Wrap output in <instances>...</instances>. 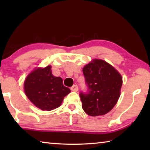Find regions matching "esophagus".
<instances>
[{
  "mask_svg": "<svg viewBox=\"0 0 150 150\" xmlns=\"http://www.w3.org/2000/svg\"><path fill=\"white\" fill-rule=\"evenodd\" d=\"M71 90L72 91H74V92H77L78 91V86L77 85H73L71 87Z\"/></svg>",
  "mask_w": 150,
  "mask_h": 150,
  "instance_id": "34e87169",
  "label": "esophagus"
}]
</instances>
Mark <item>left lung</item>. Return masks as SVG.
Segmentation results:
<instances>
[{"mask_svg":"<svg viewBox=\"0 0 150 150\" xmlns=\"http://www.w3.org/2000/svg\"><path fill=\"white\" fill-rule=\"evenodd\" d=\"M83 72L88 87L87 93L79 94L83 109L91 116L106 115L120 97L121 75L109 63L98 59L86 65Z\"/></svg>","mask_w":150,"mask_h":150,"instance_id":"8db88e82","label":"left lung"}]
</instances>
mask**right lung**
<instances>
[{"label": "right lung", "mask_w": 150, "mask_h": 150, "mask_svg": "<svg viewBox=\"0 0 150 150\" xmlns=\"http://www.w3.org/2000/svg\"><path fill=\"white\" fill-rule=\"evenodd\" d=\"M50 65L35 69L24 81V92L28 99L42 110H52L61 105L71 92L63 85L62 79L52 75Z\"/></svg>", "instance_id": "1"}]
</instances>
